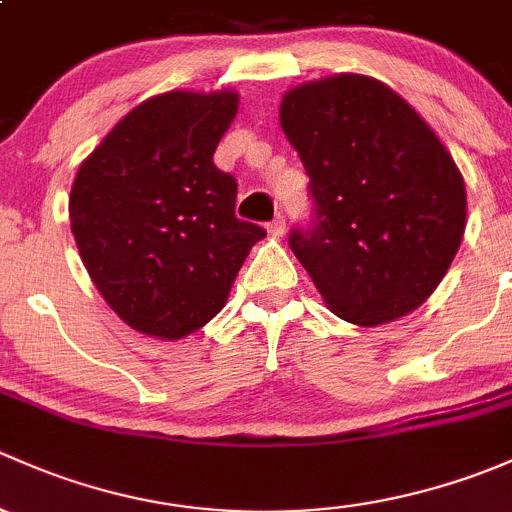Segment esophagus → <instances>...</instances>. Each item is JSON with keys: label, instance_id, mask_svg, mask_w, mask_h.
I'll return each instance as SVG.
<instances>
[{"label": "esophagus", "instance_id": "esophagus-1", "mask_svg": "<svg viewBox=\"0 0 512 512\" xmlns=\"http://www.w3.org/2000/svg\"><path fill=\"white\" fill-rule=\"evenodd\" d=\"M268 234H271V236L286 234V217H283V214H278L276 219L268 221Z\"/></svg>", "mask_w": 512, "mask_h": 512}]
</instances>
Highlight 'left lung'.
<instances>
[{
  "instance_id": "left-lung-1",
  "label": "left lung",
  "mask_w": 512,
  "mask_h": 512,
  "mask_svg": "<svg viewBox=\"0 0 512 512\" xmlns=\"http://www.w3.org/2000/svg\"><path fill=\"white\" fill-rule=\"evenodd\" d=\"M281 128L313 214L288 246L337 318L379 325L424 303L466 229V187L434 130L392 88L342 73L286 93Z\"/></svg>"
}]
</instances>
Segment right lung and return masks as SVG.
I'll use <instances>...</instances> for the list:
<instances>
[{"mask_svg":"<svg viewBox=\"0 0 512 512\" xmlns=\"http://www.w3.org/2000/svg\"><path fill=\"white\" fill-rule=\"evenodd\" d=\"M239 98L162 93L130 110L78 170L71 231L93 283L138 333L179 340L224 308L263 226L236 219L214 165Z\"/></svg>","mask_w":512,"mask_h":512,"instance_id":"add662e5","label":"right lung"}]
</instances>
